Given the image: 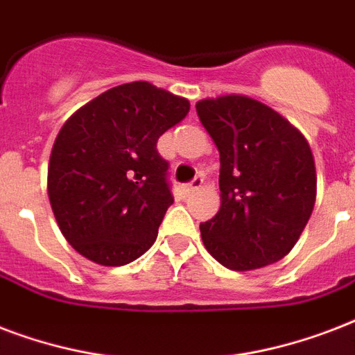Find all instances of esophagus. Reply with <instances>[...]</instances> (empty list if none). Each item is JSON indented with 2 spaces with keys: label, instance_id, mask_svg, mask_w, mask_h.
I'll list each match as a JSON object with an SVG mask.
<instances>
[{
  "label": "esophagus",
  "instance_id": "1",
  "mask_svg": "<svg viewBox=\"0 0 355 355\" xmlns=\"http://www.w3.org/2000/svg\"><path fill=\"white\" fill-rule=\"evenodd\" d=\"M202 185H203V178H194L191 185L185 187V192L187 194H191V192L198 191V189H202Z\"/></svg>",
  "mask_w": 355,
  "mask_h": 355
}]
</instances>
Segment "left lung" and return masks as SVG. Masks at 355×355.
<instances>
[{
    "label": "left lung",
    "instance_id": "left-lung-1",
    "mask_svg": "<svg viewBox=\"0 0 355 355\" xmlns=\"http://www.w3.org/2000/svg\"><path fill=\"white\" fill-rule=\"evenodd\" d=\"M196 112L220 153V209L200 224L203 246L230 270L277 263L295 248L317 200L309 142L250 96L203 98Z\"/></svg>",
    "mask_w": 355,
    "mask_h": 355
}]
</instances>
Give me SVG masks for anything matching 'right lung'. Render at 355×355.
I'll use <instances>...</instances> for the list:
<instances>
[{
    "label": "right lung",
    "mask_w": 355,
    "mask_h": 355,
    "mask_svg": "<svg viewBox=\"0 0 355 355\" xmlns=\"http://www.w3.org/2000/svg\"><path fill=\"white\" fill-rule=\"evenodd\" d=\"M187 98L133 81L101 92L60 128L48 164V196L76 252L122 266L150 250L174 198L159 137L189 114Z\"/></svg>",
    "instance_id": "add662e5"
}]
</instances>
